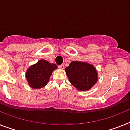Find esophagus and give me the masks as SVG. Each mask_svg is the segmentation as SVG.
I'll return each instance as SVG.
<instances>
[{
	"label": "esophagus",
	"instance_id": "1",
	"mask_svg": "<svg viewBox=\"0 0 130 130\" xmlns=\"http://www.w3.org/2000/svg\"><path fill=\"white\" fill-rule=\"evenodd\" d=\"M59 68L60 69H64V68H65V66H64V65H63V64H62V65H59Z\"/></svg>",
	"mask_w": 130,
	"mask_h": 130
}]
</instances>
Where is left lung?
Listing matches in <instances>:
<instances>
[{
    "instance_id": "1",
    "label": "left lung",
    "mask_w": 130,
    "mask_h": 130,
    "mask_svg": "<svg viewBox=\"0 0 130 130\" xmlns=\"http://www.w3.org/2000/svg\"><path fill=\"white\" fill-rule=\"evenodd\" d=\"M65 72L71 83L80 91L90 90L98 80L95 67L85 62L72 61Z\"/></svg>"
}]
</instances>
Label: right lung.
Here are the masks:
<instances>
[{"label":"right lung","mask_w":130,"mask_h":130,"mask_svg":"<svg viewBox=\"0 0 130 130\" xmlns=\"http://www.w3.org/2000/svg\"><path fill=\"white\" fill-rule=\"evenodd\" d=\"M57 65L46 60L41 59L30 66L26 71V77L30 87L32 89H41L48 83L52 73L57 69Z\"/></svg>","instance_id":"obj_1"}]
</instances>
